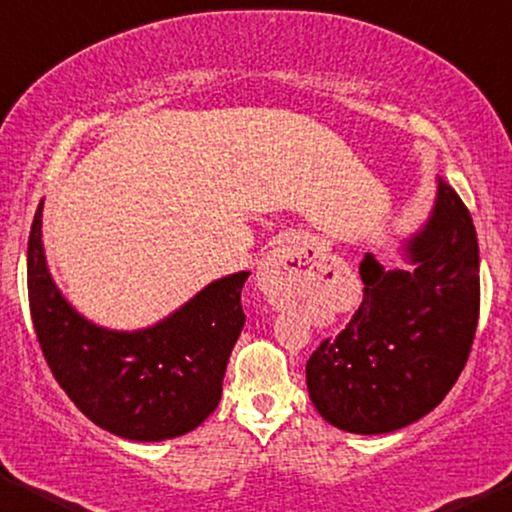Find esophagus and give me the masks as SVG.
Wrapping results in <instances>:
<instances>
[{
    "instance_id": "obj_1",
    "label": "esophagus",
    "mask_w": 512,
    "mask_h": 512,
    "mask_svg": "<svg viewBox=\"0 0 512 512\" xmlns=\"http://www.w3.org/2000/svg\"><path fill=\"white\" fill-rule=\"evenodd\" d=\"M257 280L262 292L273 305L282 308L287 301H292L301 282V262L296 259L294 250L289 243L273 248L269 255L262 259L257 271Z\"/></svg>"
}]
</instances>
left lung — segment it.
<instances>
[{"instance_id": "left-lung-1", "label": "left lung", "mask_w": 512, "mask_h": 512, "mask_svg": "<svg viewBox=\"0 0 512 512\" xmlns=\"http://www.w3.org/2000/svg\"><path fill=\"white\" fill-rule=\"evenodd\" d=\"M407 253L414 271H384L365 255L361 305L305 363L312 404L340 430L411 425L446 398L467 365L480 312L478 239L467 204L444 179Z\"/></svg>"}]
</instances>
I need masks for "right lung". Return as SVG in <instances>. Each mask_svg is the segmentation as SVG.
Instances as JSON below:
<instances>
[{
    "mask_svg": "<svg viewBox=\"0 0 512 512\" xmlns=\"http://www.w3.org/2000/svg\"><path fill=\"white\" fill-rule=\"evenodd\" d=\"M38 204L27 243L29 310L57 384L89 421L117 437L160 441L195 430L223 393L246 315L248 271L220 278L151 329L117 333L89 324L64 301L45 266Z\"/></svg>",
    "mask_w": 512,
    "mask_h": 512,
    "instance_id": "1",
    "label": "right lung"
}]
</instances>
